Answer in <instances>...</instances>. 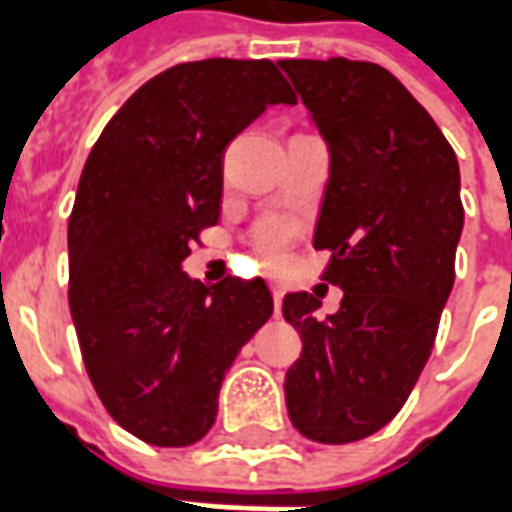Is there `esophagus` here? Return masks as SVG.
I'll return each mask as SVG.
<instances>
[{"label":"esophagus","instance_id":"obj_1","mask_svg":"<svg viewBox=\"0 0 512 512\" xmlns=\"http://www.w3.org/2000/svg\"><path fill=\"white\" fill-rule=\"evenodd\" d=\"M271 296H274V310L279 315V307H282V296H285V288L282 285H271Z\"/></svg>","mask_w":512,"mask_h":512}]
</instances>
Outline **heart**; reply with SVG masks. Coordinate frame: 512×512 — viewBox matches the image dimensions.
<instances>
[{
  "label": "heart",
  "mask_w": 512,
  "mask_h": 512,
  "mask_svg": "<svg viewBox=\"0 0 512 512\" xmlns=\"http://www.w3.org/2000/svg\"><path fill=\"white\" fill-rule=\"evenodd\" d=\"M293 238H296V224L288 222V219H274V222H266L257 230L255 246L268 266H277L285 260V252H288V244Z\"/></svg>",
  "instance_id": "b5f03b06"
}]
</instances>
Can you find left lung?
Returning <instances> with one entry per match:
<instances>
[{
	"label": "left lung",
	"mask_w": 512,
	"mask_h": 512,
	"mask_svg": "<svg viewBox=\"0 0 512 512\" xmlns=\"http://www.w3.org/2000/svg\"><path fill=\"white\" fill-rule=\"evenodd\" d=\"M332 150L315 249L323 282L343 288L321 318L312 293H288L301 356L285 376L293 428L321 444L367 439L395 417L428 362L455 282L461 172L433 117L376 62L282 60Z\"/></svg>",
	"instance_id": "1"
}]
</instances>
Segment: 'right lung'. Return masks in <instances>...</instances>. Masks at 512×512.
<instances>
[{"label":"right lung","mask_w":512,"mask_h":512,"mask_svg":"<svg viewBox=\"0 0 512 512\" xmlns=\"http://www.w3.org/2000/svg\"><path fill=\"white\" fill-rule=\"evenodd\" d=\"M296 95L271 60L180 62L136 90L87 156L68 219V301L87 376L120 428L200 441L238 351L271 318L260 277L180 271L219 222L224 150Z\"/></svg>","instance_id":"obj_1"}]
</instances>
